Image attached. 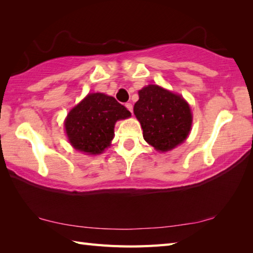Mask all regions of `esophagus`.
Here are the masks:
<instances>
[{
  "instance_id": "obj_1",
  "label": "esophagus",
  "mask_w": 253,
  "mask_h": 253,
  "mask_svg": "<svg viewBox=\"0 0 253 253\" xmlns=\"http://www.w3.org/2000/svg\"><path fill=\"white\" fill-rule=\"evenodd\" d=\"M125 106L128 109V111H130L132 113V104L131 103H126Z\"/></svg>"
}]
</instances>
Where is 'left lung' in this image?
Listing matches in <instances>:
<instances>
[{"label":"left lung","instance_id":"1","mask_svg":"<svg viewBox=\"0 0 253 253\" xmlns=\"http://www.w3.org/2000/svg\"><path fill=\"white\" fill-rule=\"evenodd\" d=\"M138 94L133 113L141 124L144 140L161 152L184 142L192 124L186 100L157 84L147 85Z\"/></svg>","mask_w":253,"mask_h":253}]
</instances>
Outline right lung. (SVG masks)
Returning a JSON list of instances; mask_svg holds the SVG:
<instances>
[{
  "mask_svg": "<svg viewBox=\"0 0 253 253\" xmlns=\"http://www.w3.org/2000/svg\"><path fill=\"white\" fill-rule=\"evenodd\" d=\"M131 114L104 93H89L67 114L65 130L72 146L89 155L100 154L114 138L115 123Z\"/></svg>",
  "mask_w": 253,
  "mask_h": 253,
  "instance_id": "add662e5",
  "label": "right lung"
}]
</instances>
